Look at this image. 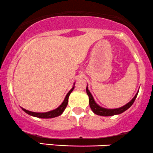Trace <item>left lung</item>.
Segmentation results:
<instances>
[{
	"mask_svg": "<svg viewBox=\"0 0 153 153\" xmlns=\"http://www.w3.org/2000/svg\"><path fill=\"white\" fill-rule=\"evenodd\" d=\"M86 91H87V95H88L89 96V104H90V108H91L92 111H93L94 114H97V115H99V116H103V117L114 116V115H117V114H122V113H123L124 111H126L127 109H128V108L132 105V104L134 103V100H135L136 97H137V93H138V92H137V93H136L135 96H134V98H133L129 102H128L126 105H123V107H120V108H114V109H108V108H105L99 106V105L95 102L91 93H90V90H88L87 86V88H86Z\"/></svg>",
	"mask_w": 153,
	"mask_h": 153,
	"instance_id": "left-lung-1",
	"label": "left lung"
}]
</instances>
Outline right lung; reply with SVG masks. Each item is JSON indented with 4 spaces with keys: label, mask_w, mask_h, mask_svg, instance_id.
Here are the masks:
<instances>
[{
    "label": "right lung",
    "mask_w": 153,
    "mask_h": 153,
    "mask_svg": "<svg viewBox=\"0 0 153 153\" xmlns=\"http://www.w3.org/2000/svg\"><path fill=\"white\" fill-rule=\"evenodd\" d=\"M74 87H75V83L73 84V87L69 91V93L66 94V97H65L64 100L62 102L61 105L57 108L56 109L52 110V111H48V112H44V113H37V112H33V111H27V110L25 109V108H22V109L25 111V113H27V114L30 115V116L35 117L38 118H42V119H49V118H54L56 117H58L60 115H61L63 114V112L64 111V110L66 109V106H67L68 104V99H69V96L70 95V93H72V90H74Z\"/></svg>",
    "instance_id": "obj_1"
}]
</instances>
